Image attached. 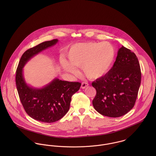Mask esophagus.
Here are the masks:
<instances>
[{
  "instance_id": "obj_1",
  "label": "esophagus",
  "mask_w": 156,
  "mask_h": 156,
  "mask_svg": "<svg viewBox=\"0 0 156 156\" xmlns=\"http://www.w3.org/2000/svg\"><path fill=\"white\" fill-rule=\"evenodd\" d=\"M88 86V83H87V82H82V85H81V88L82 89H85Z\"/></svg>"
}]
</instances>
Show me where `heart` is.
Returning a JSON list of instances; mask_svg holds the SVG:
<instances>
[{
    "mask_svg": "<svg viewBox=\"0 0 156 156\" xmlns=\"http://www.w3.org/2000/svg\"><path fill=\"white\" fill-rule=\"evenodd\" d=\"M68 62L61 58L62 67L68 72L77 74L76 67L81 68L88 79L96 80L111 69L115 58V49L109 42H86L73 45L67 54Z\"/></svg>",
    "mask_w": 156,
    "mask_h": 156,
    "instance_id": "heart-1",
    "label": "heart"
}]
</instances>
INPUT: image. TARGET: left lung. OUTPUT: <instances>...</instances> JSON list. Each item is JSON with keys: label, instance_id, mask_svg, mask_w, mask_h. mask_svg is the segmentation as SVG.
I'll return each mask as SVG.
<instances>
[{"label": "left lung", "instance_id": "left-lung-1", "mask_svg": "<svg viewBox=\"0 0 156 156\" xmlns=\"http://www.w3.org/2000/svg\"><path fill=\"white\" fill-rule=\"evenodd\" d=\"M141 81L136 55L122 46L109 71L92 83L97 94L92 105L100 114L117 118L130 111L135 104Z\"/></svg>", "mask_w": 156, "mask_h": 156}]
</instances>
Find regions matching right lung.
<instances>
[{
  "mask_svg": "<svg viewBox=\"0 0 156 156\" xmlns=\"http://www.w3.org/2000/svg\"><path fill=\"white\" fill-rule=\"evenodd\" d=\"M58 42V39L45 41L26 50L16 71L17 89L25 111L33 119L43 122L51 123L61 119L69 109L72 95L81 86L79 82L64 81L58 78H55L41 88L26 83L23 67L34 56Z\"/></svg>",
  "mask_w": 156,
  "mask_h": 156,
  "instance_id": "right-lung-1",
  "label": "right lung"
}]
</instances>
